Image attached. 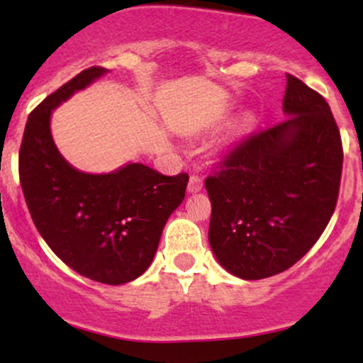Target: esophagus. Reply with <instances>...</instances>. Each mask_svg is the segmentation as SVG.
Listing matches in <instances>:
<instances>
[{
	"label": "esophagus",
	"instance_id": "esophagus-1",
	"mask_svg": "<svg viewBox=\"0 0 363 363\" xmlns=\"http://www.w3.org/2000/svg\"><path fill=\"white\" fill-rule=\"evenodd\" d=\"M203 189V179L199 176H191L189 184H187V191L189 193H198V191Z\"/></svg>",
	"mask_w": 363,
	"mask_h": 363
}]
</instances>
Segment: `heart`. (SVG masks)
Here are the masks:
<instances>
[{
    "instance_id": "heart-1",
    "label": "heart",
    "mask_w": 363,
    "mask_h": 363,
    "mask_svg": "<svg viewBox=\"0 0 363 363\" xmlns=\"http://www.w3.org/2000/svg\"><path fill=\"white\" fill-rule=\"evenodd\" d=\"M257 124H259V116H257L256 112L254 111L242 112V114H240V118L237 119L234 131H232V140L239 141V140L245 138V136H249L254 129L257 128Z\"/></svg>"
}]
</instances>
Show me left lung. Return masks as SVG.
Listing matches in <instances>:
<instances>
[{
    "label": "left lung",
    "mask_w": 363,
    "mask_h": 363,
    "mask_svg": "<svg viewBox=\"0 0 363 363\" xmlns=\"http://www.w3.org/2000/svg\"><path fill=\"white\" fill-rule=\"evenodd\" d=\"M286 119L252 135L206 179L208 240L242 280L294 266L318 242L338 199L343 147L328 102L286 74Z\"/></svg>",
    "instance_id": "obj_1"
}]
</instances>
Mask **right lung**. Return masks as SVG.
Listing matches in <instances>:
<instances>
[{
  "instance_id": "obj_1",
  "label": "right lung",
  "mask_w": 363,
  "mask_h": 363,
  "mask_svg": "<svg viewBox=\"0 0 363 363\" xmlns=\"http://www.w3.org/2000/svg\"><path fill=\"white\" fill-rule=\"evenodd\" d=\"M106 73L101 66L85 69L30 112L18 170L28 211L52 252L82 277L123 285L152 264L189 176H162L135 162L89 174L61 155L51 135L52 111Z\"/></svg>"
}]
</instances>
